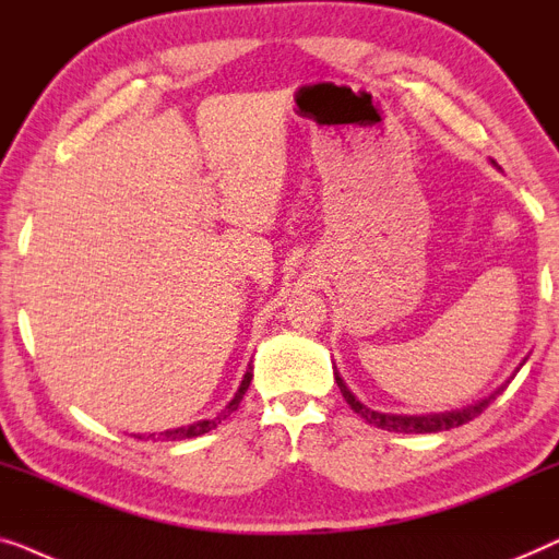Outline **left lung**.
<instances>
[{"instance_id": "8db88e82", "label": "left lung", "mask_w": 559, "mask_h": 559, "mask_svg": "<svg viewBox=\"0 0 559 559\" xmlns=\"http://www.w3.org/2000/svg\"><path fill=\"white\" fill-rule=\"evenodd\" d=\"M522 367V365H519ZM516 367V372H519ZM334 380L336 384H340L342 390V397L347 400V405L352 407V411L359 413L361 418H365L369 426H377L382 430H390V433H438V430H451V428H459L463 426V423L474 420L476 415H481L486 407H489V403L493 397L499 395L501 390L507 388V384H501V388L497 392H491L489 397L478 400L476 405H468L463 407V411H448V413H430V415H392V413H377V411H369L367 405H361L359 400L352 395V390L347 388V382L342 380L340 372H334Z\"/></svg>"}]
</instances>
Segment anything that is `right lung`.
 Returning <instances> with one entry per match:
<instances>
[{"label": "right lung", "instance_id": "1", "mask_svg": "<svg viewBox=\"0 0 559 559\" xmlns=\"http://www.w3.org/2000/svg\"><path fill=\"white\" fill-rule=\"evenodd\" d=\"M250 380H253V369L248 367V372L242 374V382H240V388H238V392H235V397L230 400V403L225 405V411L217 415V418H212V420H198V423H192V426H185V428H171V430H164V433H159V436H148V438H154V440H185V438H198V436H204V433H210L212 428H217L219 423H223L227 415H230L233 411H238V405H240V400H242V395H246L248 392V388H250ZM141 438V436H139Z\"/></svg>", "mask_w": 559, "mask_h": 559}]
</instances>
